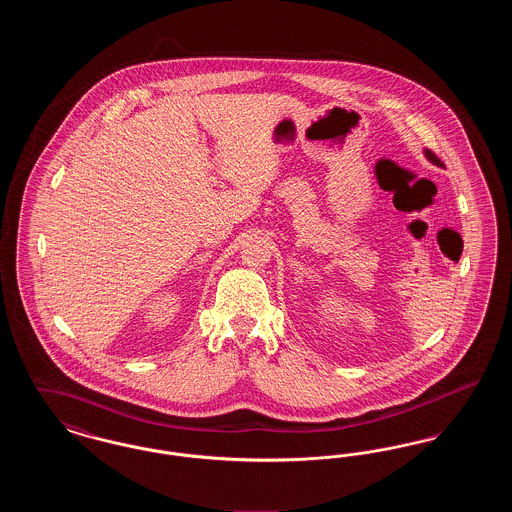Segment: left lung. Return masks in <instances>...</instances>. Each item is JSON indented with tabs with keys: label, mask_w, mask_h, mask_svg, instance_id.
Returning <instances> with one entry per match:
<instances>
[{
	"label": "left lung",
	"mask_w": 512,
	"mask_h": 512,
	"mask_svg": "<svg viewBox=\"0 0 512 512\" xmlns=\"http://www.w3.org/2000/svg\"><path fill=\"white\" fill-rule=\"evenodd\" d=\"M424 155H426V157H428V161H432L434 165H438V167H443V163L439 161L438 157H436V155H434V153H432L430 149H424Z\"/></svg>",
	"instance_id": "8db88e82"
}]
</instances>
